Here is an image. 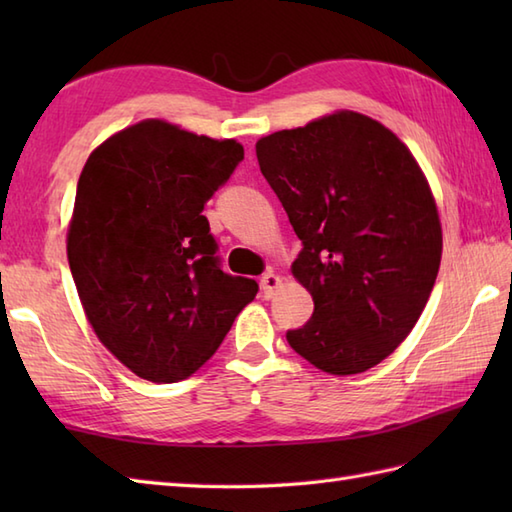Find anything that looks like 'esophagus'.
I'll list each match as a JSON object with an SVG mask.
<instances>
[{"mask_svg": "<svg viewBox=\"0 0 512 512\" xmlns=\"http://www.w3.org/2000/svg\"><path fill=\"white\" fill-rule=\"evenodd\" d=\"M259 284H262L264 299H270V297H273V292L279 288L281 279H279V275H275V270H266L262 279H259Z\"/></svg>", "mask_w": 512, "mask_h": 512, "instance_id": "34e87169", "label": "esophagus"}]
</instances>
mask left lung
I'll list each match as a JSON object with an SVG mask.
<instances>
[{
	"mask_svg": "<svg viewBox=\"0 0 512 512\" xmlns=\"http://www.w3.org/2000/svg\"><path fill=\"white\" fill-rule=\"evenodd\" d=\"M255 149L301 239L292 275L314 301L286 339L323 372L361 374L407 339L436 284L442 231L427 178L396 134L356 112Z\"/></svg>",
	"mask_w": 512,
	"mask_h": 512,
	"instance_id": "1",
	"label": "left lung"
}]
</instances>
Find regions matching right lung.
<instances>
[{
  "label": "right lung",
  "instance_id": "obj_1",
  "mask_svg": "<svg viewBox=\"0 0 512 512\" xmlns=\"http://www.w3.org/2000/svg\"><path fill=\"white\" fill-rule=\"evenodd\" d=\"M244 160L235 140L143 121L92 151L76 184L68 262L118 361L178 383L215 354L257 281L222 270L204 204Z\"/></svg>",
  "mask_w": 512,
  "mask_h": 512
}]
</instances>
